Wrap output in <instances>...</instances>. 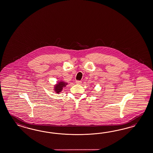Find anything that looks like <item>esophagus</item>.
I'll return each instance as SVG.
<instances>
[{"instance_id":"esophagus-1","label":"esophagus","mask_w":153,"mask_h":153,"mask_svg":"<svg viewBox=\"0 0 153 153\" xmlns=\"http://www.w3.org/2000/svg\"><path fill=\"white\" fill-rule=\"evenodd\" d=\"M75 83H76V84L80 85V84H82V82H81V81H79V80H76V81L75 82Z\"/></svg>"}]
</instances>
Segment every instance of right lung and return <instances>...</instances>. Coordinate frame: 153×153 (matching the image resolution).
<instances>
[{
    "label": "right lung",
    "instance_id": "obj_1",
    "mask_svg": "<svg viewBox=\"0 0 153 153\" xmlns=\"http://www.w3.org/2000/svg\"><path fill=\"white\" fill-rule=\"evenodd\" d=\"M67 85H68L67 82L62 80L59 81L54 86V90L56 93L59 94L63 90V88L67 86Z\"/></svg>",
    "mask_w": 153,
    "mask_h": 153
}]
</instances>
